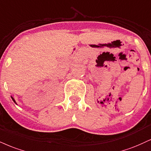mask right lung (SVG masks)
Instances as JSON below:
<instances>
[{"mask_svg": "<svg viewBox=\"0 0 151 151\" xmlns=\"http://www.w3.org/2000/svg\"><path fill=\"white\" fill-rule=\"evenodd\" d=\"M11 98H12V101H14V103H16V102H15V101H14V99H13V98H12V97H11ZM16 104H17V103H16Z\"/></svg>", "mask_w": 151, "mask_h": 151, "instance_id": "obj_1", "label": "right lung"}]
</instances>
